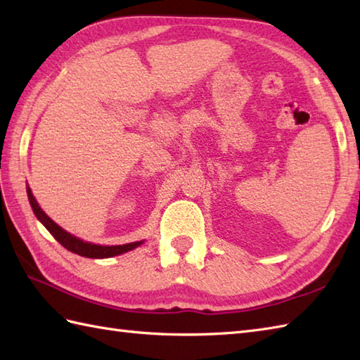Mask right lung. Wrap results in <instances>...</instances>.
Instances as JSON below:
<instances>
[{"label": "right lung", "mask_w": 360, "mask_h": 360, "mask_svg": "<svg viewBox=\"0 0 360 360\" xmlns=\"http://www.w3.org/2000/svg\"><path fill=\"white\" fill-rule=\"evenodd\" d=\"M27 196H29V202L32 205V210L35 213V217L41 221L43 226L48 229L51 232V235L56 238L63 248H66L72 254H77L82 257L86 258H110V257H116L124 254V252L133 250L134 248L141 246L142 241L137 243H129V244H122V246H98V244H93V243H85L79 238H75L71 233H68L66 231H63L62 227L57 226L53 221L46 215V213L41 210L40 205L35 201V198L30 192V188L27 187Z\"/></svg>", "instance_id": "add662e5"}]
</instances>
